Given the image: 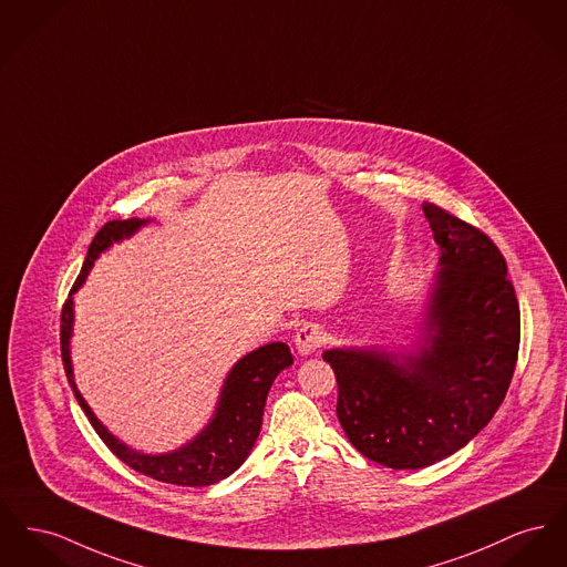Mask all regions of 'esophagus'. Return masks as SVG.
Listing matches in <instances>:
<instances>
[{"label":"esophagus","instance_id":"obj_1","mask_svg":"<svg viewBox=\"0 0 567 567\" xmlns=\"http://www.w3.org/2000/svg\"><path fill=\"white\" fill-rule=\"evenodd\" d=\"M323 342H326V332L317 323H303L296 333V347H298L301 355L315 353Z\"/></svg>","mask_w":567,"mask_h":567}]
</instances>
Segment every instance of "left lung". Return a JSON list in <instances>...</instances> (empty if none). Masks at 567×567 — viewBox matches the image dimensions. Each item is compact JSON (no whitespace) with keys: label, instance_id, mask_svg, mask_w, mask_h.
<instances>
[{"label":"left lung","instance_id":"obj_1","mask_svg":"<svg viewBox=\"0 0 567 567\" xmlns=\"http://www.w3.org/2000/svg\"><path fill=\"white\" fill-rule=\"evenodd\" d=\"M422 209L443 250L431 347L404 362L377 351L323 353L344 434L390 468L434 465L480 433L505 399L520 344V308L495 241L431 200Z\"/></svg>","mask_w":567,"mask_h":567}]
</instances>
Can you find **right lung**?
<instances>
[{"label": "right lung", "instance_id": "1", "mask_svg": "<svg viewBox=\"0 0 567 567\" xmlns=\"http://www.w3.org/2000/svg\"><path fill=\"white\" fill-rule=\"evenodd\" d=\"M141 225H143V220H138V218L106 223L94 237V241L90 244L85 264L81 267V274L76 276L72 289H70V296L83 285L85 276L90 274V269L102 250L106 246H111V241L133 235ZM70 296L64 301L62 326H60L62 362H64L68 383H70L74 396L79 400L81 409L85 411L94 431L104 441V445L122 463L133 466L134 471L143 473L147 477H154L158 482L175 484V486H209V484H216V482L225 480L227 475H231L235 468L246 461L257 436L261 433L267 392H269L276 374L282 368L293 364L289 344L271 342V344L259 347L257 351L248 353L246 358H241L227 377V383L223 388V396H220L212 424L193 443H188L186 447H179L173 454L145 456V454H136L133 450H128L113 434L106 433V429L94 417L87 402L83 400L74 385L70 353H68V338L72 332V298Z\"/></svg>", "mask_w": 567, "mask_h": 567}]
</instances>
